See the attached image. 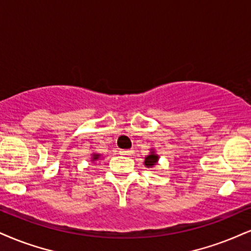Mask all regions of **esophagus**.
<instances>
[{"instance_id": "obj_1", "label": "esophagus", "mask_w": 251, "mask_h": 251, "mask_svg": "<svg viewBox=\"0 0 251 251\" xmlns=\"http://www.w3.org/2000/svg\"><path fill=\"white\" fill-rule=\"evenodd\" d=\"M132 152H134L132 150H120V154L122 156H131Z\"/></svg>"}]
</instances>
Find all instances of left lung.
Wrapping results in <instances>:
<instances>
[{
	"label": "left lung",
	"mask_w": 251,
	"mask_h": 251,
	"mask_svg": "<svg viewBox=\"0 0 251 251\" xmlns=\"http://www.w3.org/2000/svg\"><path fill=\"white\" fill-rule=\"evenodd\" d=\"M157 162H158V156H156V154L151 153L148 157H145V165H147L148 168L154 165V163H157Z\"/></svg>",
	"instance_id": "left-lung-1"
}]
</instances>
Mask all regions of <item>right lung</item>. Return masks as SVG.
<instances>
[{"instance_id": "add662e5", "label": "right lung", "mask_w": 251, "mask_h": 251, "mask_svg": "<svg viewBox=\"0 0 251 251\" xmlns=\"http://www.w3.org/2000/svg\"><path fill=\"white\" fill-rule=\"evenodd\" d=\"M98 158H99V154H95L94 158H93V159H98Z\"/></svg>"}]
</instances>
